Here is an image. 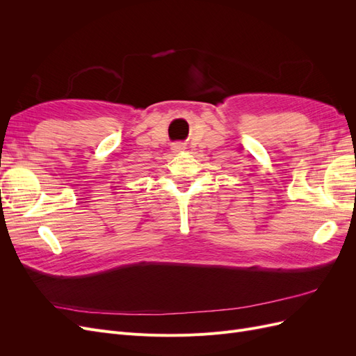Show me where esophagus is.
Listing matches in <instances>:
<instances>
[{
	"instance_id": "1",
	"label": "esophagus",
	"mask_w": 356,
	"mask_h": 356,
	"mask_svg": "<svg viewBox=\"0 0 356 356\" xmlns=\"http://www.w3.org/2000/svg\"><path fill=\"white\" fill-rule=\"evenodd\" d=\"M172 149H174L175 153H178V152H182V149H186V145H184V144H174V147H172Z\"/></svg>"
}]
</instances>
